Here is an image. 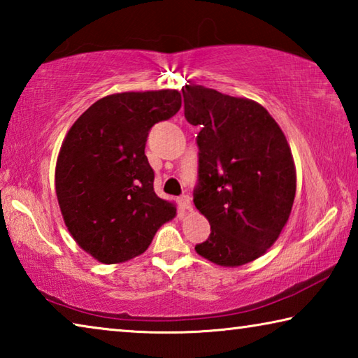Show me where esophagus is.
Wrapping results in <instances>:
<instances>
[{"label":"esophagus","mask_w":358,"mask_h":358,"mask_svg":"<svg viewBox=\"0 0 358 358\" xmlns=\"http://www.w3.org/2000/svg\"><path fill=\"white\" fill-rule=\"evenodd\" d=\"M178 203H180V207L183 208V210H191V208H192L191 197L186 196V194H183V196L178 197Z\"/></svg>","instance_id":"1"}]
</instances>
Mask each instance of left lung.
I'll list each match as a JSON object with an SVG mask.
<instances>
[{
	"label": "left lung",
	"mask_w": 358,
	"mask_h": 358,
	"mask_svg": "<svg viewBox=\"0 0 358 358\" xmlns=\"http://www.w3.org/2000/svg\"><path fill=\"white\" fill-rule=\"evenodd\" d=\"M185 117L199 126L194 205L211 234L197 254L216 265L252 262L280 237L295 199L286 136L265 108L201 85L183 90Z\"/></svg>",
	"instance_id": "left-lung-1"
}]
</instances>
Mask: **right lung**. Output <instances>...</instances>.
<instances>
[{"label": "right lung", "instance_id": "add662e5", "mask_svg": "<svg viewBox=\"0 0 358 358\" xmlns=\"http://www.w3.org/2000/svg\"><path fill=\"white\" fill-rule=\"evenodd\" d=\"M181 107L177 90L106 96L72 124L59 150L55 187L66 227L83 251L120 264L147 251L177 215L157 197L145 143Z\"/></svg>", "mask_w": 358, "mask_h": 358}]
</instances>
